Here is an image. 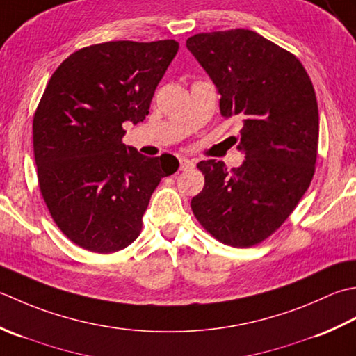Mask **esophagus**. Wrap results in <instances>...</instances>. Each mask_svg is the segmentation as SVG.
Listing matches in <instances>:
<instances>
[{
  "mask_svg": "<svg viewBox=\"0 0 356 356\" xmlns=\"http://www.w3.org/2000/svg\"><path fill=\"white\" fill-rule=\"evenodd\" d=\"M195 168V163L192 161V159H188V158H179V169L181 170H192Z\"/></svg>",
  "mask_w": 356,
  "mask_h": 356,
  "instance_id": "esophagus-1",
  "label": "esophagus"
}]
</instances>
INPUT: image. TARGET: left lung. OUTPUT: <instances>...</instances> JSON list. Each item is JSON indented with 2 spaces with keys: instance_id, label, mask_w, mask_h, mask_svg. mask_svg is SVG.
Instances as JSON below:
<instances>
[{
  "instance_id": "left-lung-1",
  "label": "left lung",
  "mask_w": 356,
  "mask_h": 356,
  "mask_svg": "<svg viewBox=\"0 0 356 356\" xmlns=\"http://www.w3.org/2000/svg\"><path fill=\"white\" fill-rule=\"evenodd\" d=\"M215 83L224 118L239 117L245 159L227 170L207 159L204 187L192 198L195 218L232 248L275 234L310 186L320 117L314 84L298 58L249 29L197 33L186 41Z\"/></svg>"
}]
</instances>
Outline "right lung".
I'll use <instances>...</instances> for the list:
<instances>
[{"instance_id": "right-lung-1", "label": "right lung", "mask_w": 356, "mask_h": 356, "mask_svg": "<svg viewBox=\"0 0 356 356\" xmlns=\"http://www.w3.org/2000/svg\"><path fill=\"white\" fill-rule=\"evenodd\" d=\"M175 40L108 41L76 50L49 79L33 115L41 197L72 243L95 253L126 249L172 155L126 147L122 122L146 120L158 83L178 52Z\"/></svg>"}]
</instances>
